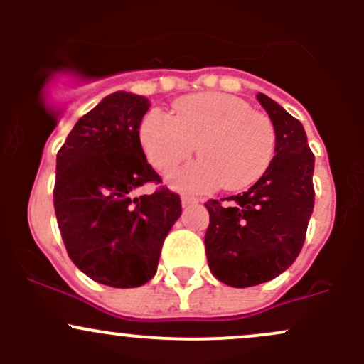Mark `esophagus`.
<instances>
[{
    "mask_svg": "<svg viewBox=\"0 0 364 364\" xmlns=\"http://www.w3.org/2000/svg\"><path fill=\"white\" fill-rule=\"evenodd\" d=\"M197 204V199H193V197H181V205L183 208H190V205Z\"/></svg>",
    "mask_w": 364,
    "mask_h": 364,
    "instance_id": "obj_1",
    "label": "esophagus"
}]
</instances>
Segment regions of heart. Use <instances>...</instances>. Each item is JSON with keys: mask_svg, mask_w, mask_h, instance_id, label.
I'll list each match as a JSON object with an SVG mask.
<instances>
[{"mask_svg": "<svg viewBox=\"0 0 364 364\" xmlns=\"http://www.w3.org/2000/svg\"><path fill=\"white\" fill-rule=\"evenodd\" d=\"M139 142L149 164L167 172L199 144V160L168 176V185L190 196L225 186L243 190L262 178L277 151L273 121L241 98L199 93L179 98L174 114L151 109L139 124Z\"/></svg>", "mask_w": 364, "mask_h": 364, "instance_id": "1", "label": "heart"}]
</instances>
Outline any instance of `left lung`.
<instances>
[{"label": "left lung", "mask_w": 364, "mask_h": 364, "mask_svg": "<svg viewBox=\"0 0 364 364\" xmlns=\"http://www.w3.org/2000/svg\"><path fill=\"white\" fill-rule=\"evenodd\" d=\"M257 100L277 132L274 159L255 185L227 199L230 204L205 203L209 269L237 289L273 280L292 266L303 248L315 200V156L303 124L264 93Z\"/></svg>", "instance_id": "obj_1"}]
</instances>
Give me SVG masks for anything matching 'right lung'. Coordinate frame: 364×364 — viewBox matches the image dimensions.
I'll return each instance as SVG.
<instances>
[{
  "label": "right lung",
  "instance_id": "add662e5",
  "mask_svg": "<svg viewBox=\"0 0 364 364\" xmlns=\"http://www.w3.org/2000/svg\"><path fill=\"white\" fill-rule=\"evenodd\" d=\"M149 100L116 91L84 114L56 156L54 211L68 257L84 274L116 289L141 287L159 267L165 236L181 215L139 142Z\"/></svg>",
  "mask_w": 364,
  "mask_h": 364
}]
</instances>
